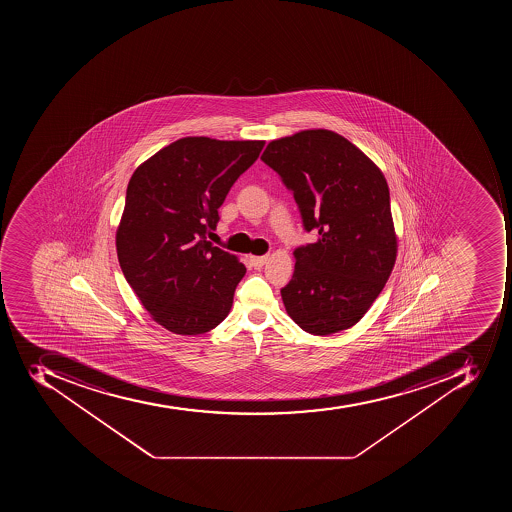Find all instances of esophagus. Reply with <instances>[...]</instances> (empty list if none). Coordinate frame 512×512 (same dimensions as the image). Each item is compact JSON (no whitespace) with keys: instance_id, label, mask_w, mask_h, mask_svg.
<instances>
[{"instance_id":"obj_1","label":"esophagus","mask_w":512,"mask_h":512,"mask_svg":"<svg viewBox=\"0 0 512 512\" xmlns=\"http://www.w3.org/2000/svg\"><path fill=\"white\" fill-rule=\"evenodd\" d=\"M267 256H251L250 261L254 269H262V266L267 262Z\"/></svg>"}]
</instances>
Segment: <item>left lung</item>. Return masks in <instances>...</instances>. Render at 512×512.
Here are the masks:
<instances>
[{
	"instance_id": "left-lung-1",
	"label": "left lung",
	"mask_w": 512,
	"mask_h": 512,
	"mask_svg": "<svg viewBox=\"0 0 512 512\" xmlns=\"http://www.w3.org/2000/svg\"><path fill=\"white\" fill-rule=\"evenodd\" d=\"M262 161L293 192L307 232L282 288L286 312L307 333L347 330L383 291L397 258V235L383 171L346 137L306 129L269 142Z\"/></svg>"
}]
</instances>
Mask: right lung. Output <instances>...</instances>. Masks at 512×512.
<instances>
[{
	"label": "right lung",
	"mask_w": 512,
	"mask_h": 512,
	"mask_svg": "<svg viewBox=\"0 0 512 512\" xmlns=\"http://www.w3.org/2000/svg\"><path fill=\"white\" fill-rule=\"evenodd\" d=\"M264 144L182 137L129 179L115 237L118 261L144 309L171 333L203 334L229 315L246 267L206 237Z\"/></svg>",
	"instance_id": "right-lung-1"
}]
</instances>
